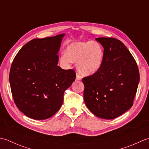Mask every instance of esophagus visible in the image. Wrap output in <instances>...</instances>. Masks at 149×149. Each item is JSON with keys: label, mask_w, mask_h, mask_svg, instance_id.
<instances>
[{"label": "esophagus", "mask_w": 149, "mask_h": 149, "mask_svg": "<svg viewBox=\"0 0 149 149\" xmlns=\"http://www.w3.org/2000/svg\"><path fill=\"white\" fill-rule=\"evenodd\" d=\"M82 79V77L80 75H79L78 74H76V80L77 81H80Z\"/></svg>", "instance_id": "1"}]
</instances>
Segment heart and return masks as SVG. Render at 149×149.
Segmentation results:
<instances>
[{
	"label": "heart",
	"instance_id": "heart-1",
	"mask_svg": "<svg viewBox=\"0 0 149 149\" xmlns=\"http://www.w3.org/2000/svg\"><path fill=\"white\" fill-rule=\"evenodd\" d=\"M104 52L102 45L95 41L72 42L59 58L61 64L69 67L72 62L77 63L79 72L91 75L99 71L102 65Z\"/></svg>",
	"mask_w": 149,
	"mask_h": 149
}]
</instances>
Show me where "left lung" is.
I'll return each mask as SVG.
<instances>
[{
    "label": "left lung",
    "mask_w": 149,
    "mask_h": 149,
    "mask_svg": "<svg viewBox=\"0 0 149 149\" xmlns=\"http://www.w3.org/2000/svg\"><path fill=\"white\" fill-rule=\"evenodd\" d=\"M104 48L99 71L84 77V100L90 111L100 118H115L133 104L140 74L131 52L120 40L97 38Z\"/></svg>",
    "instance_id": "obj_1"
}]
</instances>
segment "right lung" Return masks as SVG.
Here are the masks:
<instances>
[{"label": "right lung", "mask_w": 149, "mask_h": 149, "mask_svg": "<svg viewBox=\"0 0 149 149\" xmlns=\"http://www.w3.org/2000/svg\"><path fill=\"white\" fill-rule=\"evenodd\" d=\"M65 34L34 39L22 47L12 63L9 83L16 106L34 120L52 116L61 107L65 91L75 79L73 70L58 66Z\"/></svg>", "instance_id": "obj_1"}]
</instances>
